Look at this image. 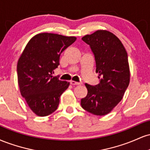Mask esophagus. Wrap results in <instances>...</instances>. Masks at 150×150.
Here are the masks:
<instances>
[{
	"label": "esophagus",
	"mask_w": 150,
	"mask_h": 150,
	"mask_svg": "<svg viewBox=\"0 0 150 150\" xmlns=\"http://www.w3.org/2000/svg\"><path fill=\"white\" fill-rule=\"evenodd\" d=\"M70 84H71L72 85H82V83L81 82H75V81L71 80L70 81Z\"/></svg>",
	"instance_id": "34e87169"
}]
</instances>
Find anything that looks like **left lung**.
<instances>
[{"label":"left lung","mask_w":150,"mask_h":150,"mask_svg":"<svg viewBox=\"0 0 150 150\" xmlns=\"http://www.w3.org/2000/svg\"><path fill=\"white\" fill-rule=\"evenodd\" d=\"M82 39L94 54L99 83L85 84L88 92L81 99V106L92 114L104 116L121 101L128 87V53L119 39L108 31L98 30Z\"/></svg>","instance_id":"left-lung-1"}]
</instances>
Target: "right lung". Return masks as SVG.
Masks as SVG:
<instances>
[{
  "label": "right lung",
  "instance_id": "obj_1",
  "mask_svg": "<svg viewBox=\"0 0 150 150\" xmlns=\"http://www.w3.org/2000/svg\"><path fill=\"white\" fill-rule=\"evenodd\" d=\"M76 40L52 33L37 34L30 39L17 66L22 96L36 115L46 116L57 109L60 97L69 82L53 76L61 53Z\"/></svg>",
  "mask_w": 150,
  "mask_h": 150
}]
</instances>
